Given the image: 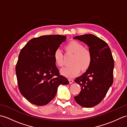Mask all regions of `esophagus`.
<instances>
[{"label": "esophagus", "instance_id": "esophagus-1", "mask_svg": "<svg viewBox=\"0 0 127 127\" xmlns=\"http://www.w3.org/2000/svg\"><path fill=\"white\" fill-rule=\"evenodd\" d=\"M69 81L70 83H72V82H74V80L72 79H69Z\"/></svg>", "mask_w": 127, "mask_h": 127}]
</instances>
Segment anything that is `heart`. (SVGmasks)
Segmentation results:
<instances>
[{
	"mask_svg": "<svg viewBox=\"0 0 127 127\" xmlns=\"http://www.w3.org/2000/svg\"><path fill=\"white\" fill-rule=\"evenodd\" d=\"M66 53L73 55L70 62L71 66L61 70L62 75L67 78H72L79 74L80 71L86 72L90 68L92 62L91 51L84 48V46L76 40H71L64 47ZM53 59L57 65L62 67L64 65L63 55L61 51L56 50L53 54Z\"/></svg>",
	"mask_w": 127,
	"mask_h": 127,
	"instance_id": "obj_1",
	"label": "heart"
}]
</instances>
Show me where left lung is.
I'll return each instance as SVG.
<instances>
[{
    "mask_svg": "<svg viewBox=\"0 0 127 127\" xmlns=\"http://www.w3.org/2000/svg\"><path fill=\"white\" fill-rule=\"evenodd\" d=\"M74 39L87 44L92 55L90 68L75 80L81 91L74 99L82 107H92L101 101L112 85L114 58L107 43L93 34L76 36Z\"/></svg>",
    "mask_w": 127,
    "mask_h": 127,
    "instance_id": "obj_1",
    "label": "left lung"
}]
</instances>
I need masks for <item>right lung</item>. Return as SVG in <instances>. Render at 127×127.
I'll return each instance as SVG.
<instances>
[{"instance_id":"1","label":"right lung","mask_w":127,"mask_h":127,"mask_svg":"<svg viewBox=\"0 0 127 127\" xmlns=\"http://www.w3.org/2000/svg\"><path fill=\"white\" fill-rule=\"evenodd\" d=\"M66 38L60 35L35 37L20 51L16 66L18 88L31 103L47 104L55 98L59 85L69 83L60 75L53 59L54 53Z\"/></svg>"}]
</instances>
